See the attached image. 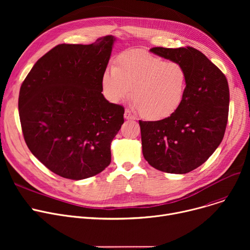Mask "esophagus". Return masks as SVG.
Returning <instances> with one entry per match:
<instances>
[{
  "label": "esophagus",
  "mask_w": 250,
  "mask_h": 250,
  "mask_svg": "<svg viewBox=\"0 0 250 250\" xmlns=\"http://www.w3.org/2000/svg\"><path fill=\"white\" fill-rule=\"evenodd\" d=\"M125 120H127V121L135 120L134 115L132 114V112H130L128 109H125Z\"/></svg>",
  "instance_id": "1"
}]
</instances>
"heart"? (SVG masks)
<instances>
[{"instance_id":"b5f03b06","label":"heart","mask_w":250,"mask_h":250,"mask_svg":"<svg viewBox=\"0 0 250 250\" xmlns=\"http://www.w3.org/2000/svg\"><path fill=\"white\" fill-rule=\"evenodd\" d=\"M188 88V72L185 65L143 49L123 52L116 65H108L101 76L105 99L120 103L133 89L134 106L152 122L175 114L186 99Z\"/></svg>"}]
</instances>
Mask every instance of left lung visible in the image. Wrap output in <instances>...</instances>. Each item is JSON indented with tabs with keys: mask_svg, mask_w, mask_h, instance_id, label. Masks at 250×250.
<instances>
[{
	"mask_svg": "<svg viewBox=\"0 0 250 250\" xmlns=\"http://www.w3.org/2000/svg\"><path fill=\"white\" fill-rule=\"evenodd\" d=\"M153 54L181 62L188 72L187 96L175 114L159 122L139 121L143 155L167 173L185 174L219 147L228 122L227 79L203 52L190 46L153 47Z\"/></svg>",
	"mask_w": 250,
	"mask_h": 250,
	"instance_id": "left-lung-1",
	"label": "left lung"
}]
</instances>
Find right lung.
<instances>
[{"instance_id":"add662e5","label":"right lung","mask_w":250,"mask_h":250,"mask_svg":"<svg viewBox=\"0 0 250 250\" xmlns=\"http://www.w3.org/2000/svg\"><path fill=\"white\" fill-rule=\"evenodd\" d=\"M115 38L59 44L39 59L21 85L18 107L31 153L54 173L80 180L111 161L110 144L125 108L104 98L101 76Z\"/></svg>"}]
</instances>
